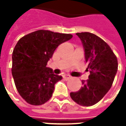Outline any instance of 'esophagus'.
Returning a JSON list of instances; mask_svg holds the SVG:
<instances>
[{"mask_svg":"<svg viewBox=\"0 0 126 126\" xmlns=\"http://www.w3.org/2000/svg\"><path fill=\"white\" fill-rule=\"evenodd\" d=\"M71 77L70 76H69V75H64L63 76V79H65V80H68L71 78Z\"/></svg>","mask_w":126,"mask_h":126,"instance_id":"1","label":"esophagus"}]
</instances>
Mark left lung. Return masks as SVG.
<instances>
[{
	"label": "left lung",
	"mask_w": 126,
	"mask_h": 126,
	"mask_svg": "<svg viewBox=\"0 0 126 126\" xmlns=\"http://www.w3.org/2000/svg\"><path fill=\"white\" fill-rule=\"evenodd\" d=\"M84 48L88 62V79L82 81L81 88L70 93L74 102L81 106L90 107L100 101L113 84L118 69L115 55L103 39L90 32L77 33Z\"/></svg>",
	"instance_id": "obj_1"
}]
</instances>
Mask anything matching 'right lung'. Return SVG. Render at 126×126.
Returning <instances> with one entry per match:
<instances>
[{
	"label": "right lung",
	"instance_id": "obj_1",
	"mask_svg": "<svg viewBox=\"0 0 126 126\" xmlns=\"http://www.w3.org/2000/svg\"><path fill=\"white\" fill-rule=\"evenodd\" d=\"M72 37L40 30L19 40L13 51L11 71L18 93L27 103L41 105L52 97L62 77L53 74L47 63L58 46Z\"/></svg>",
	"mask_w": 126,
	"mask_h": 126
}]
</instances>
